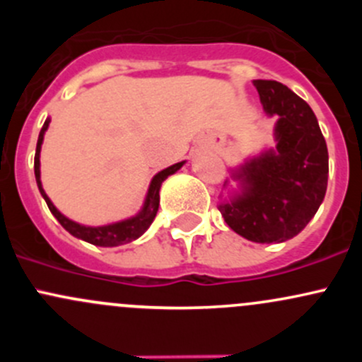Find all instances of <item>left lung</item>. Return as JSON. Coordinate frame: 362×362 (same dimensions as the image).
Returning a JSON list of instances; mask_svg holds the SVG:
<instances>
[{"mask_svg":"<svg viewBox=\"0 0 362 362\" xmlns=\"http://www.w3.org/2000/svg\"><path fill=\"white\" fill-rule=\"evenodd\" d=\"M254 86L264 112L279 117L276 145L233 170L240 191L218 210L243 238L282 243L299 235L324 202L329 156L315 113L305 100L276 80H254Z\"/></svg>","mask_w":362,"mask_h":362,"instance_id":"8db88e82","label":"left lung"}]
</instances>
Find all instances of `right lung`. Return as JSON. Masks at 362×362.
<instances>
[{
	"mask_svg": "<svg viewBox=\"0 0 362 362\" xmlns=\"http://www.w3.org/2000/svg\"><path fill=\"white\" fill-rule=\"evenodd\" d=\"M49 122L50 119H47L45 124H43L42 131H40L38 144H36L35 177H36V184H38V189H40V194L43 196V199H45L47 206H49V210L52 211L54 217L59 221V224L66 229L69 235H73L75 238L83 240V242L87 243H93V245L96 247H119V245H124V243H129L133 242V240L140 238V236L147 231L148 226L154 222L156 214H158L159 210L160 184H163L170 175H173L175 171L180 170V168L184 166L185 160L173 164V166L166 168V170L159 171V173L152 178L151 185H148V192H147V198H145L144 206H141V210L138 211L134 217H129L126 218V221H120V222H113V224H107V226H96V228H93V226H82L78 224V222L71 221V218L64 217V215L54 206V203L50 202V198L45 194V191H43L42 187V180H40V151H42L43 134H45L47 127H49Z\"/></svg>",
	"mask_w": 362,
	"mask_h": 362,
	"instance_id": "right-lung-1",
	"label": "right lung"
}]
</instances>
